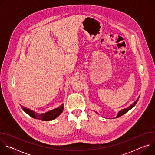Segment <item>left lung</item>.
I'll return each instance as SVG.
<instances>
[{"label": "left lung", "mask_w": 155, "mask_h": 155, "mask_svg": "<svg viewBox=\"0 0 155 155\" xmlns=\"http://www.w3.org/2000/svg\"><path fill=\"white\" fill-rule=\"evenodd\" d=\"M139 97L133 103V104H132L129 107H128L127 108H124V109H123V110H121L120 112H118V115H117V117H116V118H118V117H121V116H122L123 115H124V114H126V112H127L129 110H130L132 107H134L135 105H136V104H137V101H138V100H139Z\"/></svg>", "instance_id": "1"}]
</instances>
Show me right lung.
Here are the masks:
<instances>
[{
  "label": "right lung",
  "instance_id": "obj_1",
  "mask_svg": "<svg viewBox=\"0 0 155 155\" xmlns=\"http://www.w3.org/2000/svg\"><path fill=\"white\" fill-rule=\"evenodd\" d=\"M21 107L26 114H28L29 116H31L33 118L38 119L41 121H51L55 119L63 112V109H64V105L62 104L59 107L54 110H50V111L48 112H46L45 114H36L35 112L32 111V110H29L27 108H25L22 105H21Z\"/></svg>",
  "mask_w": 155,
  "mask_h": 155
}]
</instances>
